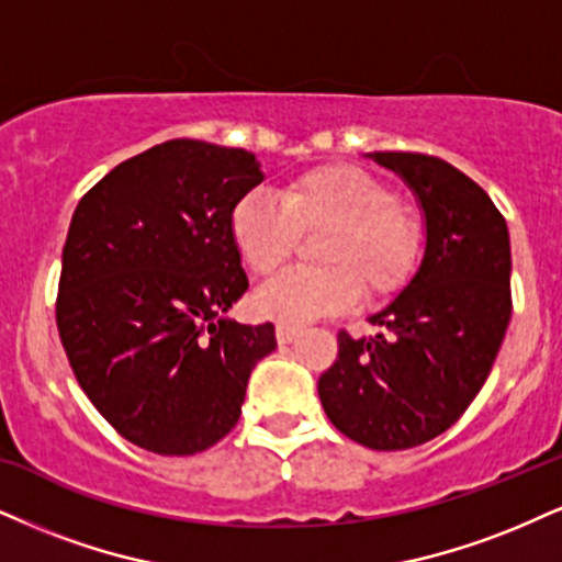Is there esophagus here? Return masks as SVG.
<instances>
[{"label": "esophagus", "instance_id": "1", "mask_svg": "<svg viewBox=\"0 0 562 562\" xmlns=\"http://www.w3.org/2000/svg\"><path fill=\"white\" fill-rule=\"evenodd\" d=\"M300 334H302L300 325L281 323L279 328H276V338H279V344H292V341H296V336H300Z\"/></svg>", "mask_w": 562, "mask_h": 562}]
</instances>
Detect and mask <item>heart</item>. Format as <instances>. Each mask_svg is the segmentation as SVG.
I'll return each instance as SVG.
<instances>
[{"instance_id": "b5f03b06", "label": "heart", "mask_w": 562, "mask_h": 562, "mask_svg": "<svg viewBox=\"0 0 562 562\" xmlns=\"http://www.w3.org/2000/svg\"><path fill=\"white\" fill-rule=\"evenodd\" d=\"M315 270H292L255 294L258 315L310 323L359 300L404 289L422 255V226L396 192L370 171L325 164L283 187L281 200L262 190L241 195L228 213L234 249L255 276L276 273L302 237L322 234Z\"/></svg>"}]
</instances>
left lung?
Instances as JSON below:
<instances>
[{
    "instance_id": "left-lung-1",
    "label": "left lung",
    "mask_w": 562,
    "mask_h": 562,
    "mask_svg": "<svg viewBox=\"0 0 562 562\" xmlns=\"http://www.w3.org/2000/svg\"><path fill=\"white\" fill-rule=\"evenodd\" d=\"M412 187L427 247L408 286L370 323L338 330L336 362L317 380L338 432L372 450H406L456 425L482 391L510 323V239L480 184L442 158L372 154Z\"/></svg>"
}]
</instances>
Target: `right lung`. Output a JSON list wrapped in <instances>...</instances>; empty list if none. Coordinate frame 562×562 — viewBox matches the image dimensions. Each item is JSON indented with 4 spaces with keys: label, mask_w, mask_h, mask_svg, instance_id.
<instances>
[{
    "label": "right lung",
    "mask_w": 562,
    "mask_h": 562,
    "mask_svg": "<svg viewBox=\"0 0 562 562\" xmlns=\"http://www.w3.org/2000/svg\"><path fill=\"white\" fill-rule=\"evenodd\" d=\"M260 182L249 150L177 137L109 171L69 221L61 346L90 404L150 453L226 438L276 349L273 323L224 317L249 286L228 213Z\"/></svg>",
    "instance_id": "1"
}]
</instances>
